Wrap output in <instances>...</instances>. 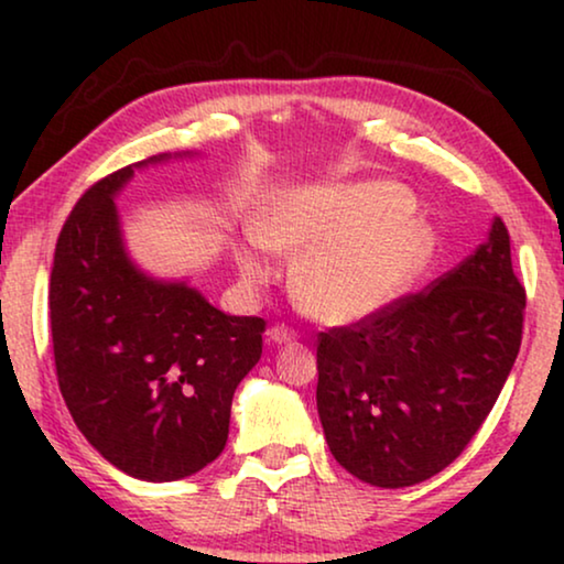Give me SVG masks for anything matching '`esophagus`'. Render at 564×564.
<instances>
[{"mask_svg": "<svg viewBox=\"0 0 564 564\" xmlns=\"http://www.w3.org/2000/svg\"><path fill=\"white\" fill-rule=\"evenodd\" d=\"M267 336H269V341H274V344H288V341H295L297 330L284 326V323H276V326L267 330Z\"/></svg>", "mask_w": 564, "mask_h": 564, "instance_id": "esophagus-1", "label": "esophagus"}]
</instances>
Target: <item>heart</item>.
<instances>
[{
	"mask_svg": "<svg viewBox=\"0 0 564 564\" xmlns=\"http://www.w3.org/2000/svg\"><path fill=\"white\" fill-rule=\"evenodd\" d=\"M267 249L297 257L290 290L297 305L326 323L367 318L411 288L436 253V234L395 182L334 184L276 195L253 226ZM246 280H269V267L238 251Z\"/></svg>",
	"mask_w": 564,
	"mask_h": 564,
	"instance_id": "heart-1",
	"label": "heart"
}]
</instances>
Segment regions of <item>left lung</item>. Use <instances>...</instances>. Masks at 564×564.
Masks as SVG:
<instances>
[{"label":"left lung","mask_w":564,"mask_h":564,"mask_svg":"<svg viewBox=\"0 0 564 564\" xmlns=\"http://www.w3.org/2000/svg\"><path fill=\"white\" fill-rule=\"evenodd\" d=\"M511 236L490 238L421 292L318 334V415L338 465L408 488L465 452L496 405L523 334Z\"/></svg>","instance_id":"1"}]
</instances>
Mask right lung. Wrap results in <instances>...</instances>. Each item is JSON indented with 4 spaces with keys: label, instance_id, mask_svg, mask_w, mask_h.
<instances>
[{
    "label": "right lung",
    "instance_id": "right-lung-1",
    "mask_svg": "<svg viewBox=\"0 0 564 564\" xmlns=\"http://www.w3.org/2000/svg\"><path fill=\"white\" fill-rule=\"evenodd\" d=\"M143 164L102 176L68 213L48 315L61 395L87 442L130 477L172 482L226 446L230 400L261 357L267 321L226 315L130 264L112 197Z\"/></svg>",
    "mask_w": 564,
    "mask_h": 564
}]
</instances>
